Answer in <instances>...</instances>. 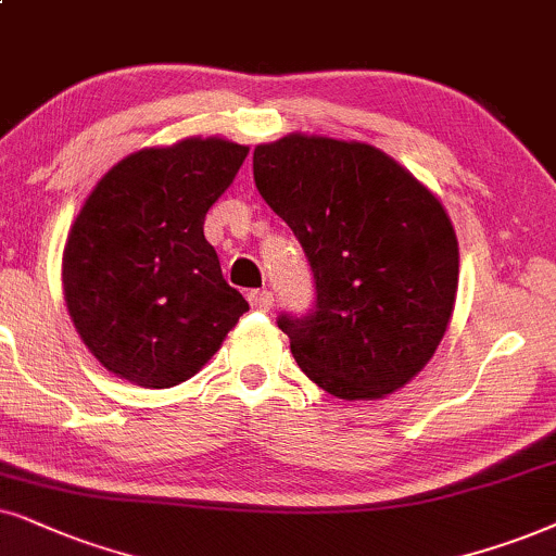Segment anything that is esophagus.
<instances>
[{"instance_id": "obj_1", "label": "esophagus", "mask_w": 556, "mask_h": 556, "mask_svg": "<svg viewBox=\"0 0 556 556\" xmlns=\"http://www.w3.org/2000/svg\"><path fill=\"white\" fill-rule=\"evenodd\" d=\"M249 302H251V307H254V311L269 313L274 298H271L269 290H254V292H249Z\"/></svg>"}]
</instances>
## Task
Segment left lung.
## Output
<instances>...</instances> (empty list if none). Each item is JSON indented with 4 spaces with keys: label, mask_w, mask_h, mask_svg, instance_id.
<instances>
[{
    "label": "left lung",
    "mask_w": 556,
    "mask_h": 556,
    "mask_svg": "<svg viewBox=\"0 0 556 556\" xmlns=\"http://www.w3.org/2000/svg\"><path fill=\"white\" fill-rule=\"evenodd\" d=\"M254 181L313 269V311L277 318L300 369L341 400L410 382L444 339L459 285L439 197L375 146L300 132L256 146Z\"/></svg>",
    "instance_id": "obj_1"
}]
</instances>
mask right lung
<instances>
[{
	"label": "right lung",
	"mask_w": 556,
	"mask_h": 556,
	"mask_svg": "<svg viewBox=\"0 0 556 556\" xmlns=\"http://www.w3.org/2000/svg\"><path fill=\"white\" fill-rule=\"evenodd\" d=\"M245 153L223 138H187L130 153L91 189L63 249V298L112 375L174 388L249 311L202 230Z\"/></svg>",
	"instance_id": "1"
}]
</instances>
